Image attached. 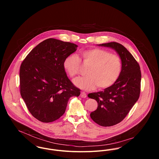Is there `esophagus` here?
Wrapping results in <instances>:
<instances>
[{
  "instance_id": "1",
  "label": "esophagus",
  "mask_w": 159,
  "mask_h": 159,
  "mask_svg": "<svg viewBox=\"0 0 159 159\" xmlns=\"http://www.w3.org/2000/svg\"><path fill=\"white\" fill-rule=\"evenodd\" d=\"M80 95H81V97L82 98H86V97H87V95H86V92H81Z\"/></svg>"
}]
</instances>
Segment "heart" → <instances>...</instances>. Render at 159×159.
Wrapping results in <instances>:
<instances>
[{
    "label": "heart",
    "mask_w": 159,
    "mask_h": 159,
    "mask_svg": "<svg viewBox=\"0 0 159 159\" xmlns=\"http://www.w3.org/2000/svg\"><path fill=\"white\" fill-rule=\"evenodd\" d=\"M83 64L89 66L86 70L87 76L74 81L76 86L81 89L91 90L96 86L98 89H105L117 80L121 72L120 57L110 51L93 48L81 52ZM64 67L71 78L80 73L81 59L75 54L67 56L64 61Z\"/></svg>",
    "instance_id": "obj_1"
}]
</instances>
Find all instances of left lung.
<instances>
[{
    "label": "left lung",
    "instance_id": "left-lung-1",
    "mask_svg": "<svg viewBox=\"0 0 159 159\" xmlns=\"http://www.w3.org/2000/svg\"><path fill=\"white\" fill-rule=\"evenodd\" d=\"M99 46L114 49L122 61L120 76L112 86L88 94L98 103L97 110L90 114L91 119L101 126L110 127L120 122L139 98L141 73L138 63L124 46L117 42Z\"/></svg>",
    "mask_w": 159,
    "mask_h": 159
}]
</instances>
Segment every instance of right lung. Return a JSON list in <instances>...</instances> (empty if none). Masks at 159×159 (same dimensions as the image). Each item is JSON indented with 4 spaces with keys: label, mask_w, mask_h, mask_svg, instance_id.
Wrapping results in <instances>:
<instances>
[{
    "label": "right lung",
    "mask_w": 159,
    "mask_h": 159,
    "mask_svg": "<svg viewBox=\"0 0 159 159\" xmlns=\"http://www.w3.org/2000/svg\"><path fill=\"white\" fill-rule=\"evenodd\" d=\"M78 46L48 39L25 57L20 70V93L28 110L39 120L51 122L66 111L70 97L80 89L68 79L64 61Z\"/></svg>",
    "instance_id": "right-lung-1"
}]
</instances>
